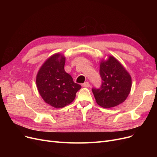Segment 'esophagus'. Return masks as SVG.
<instances>
[{
    "label": "esophagus",
    "mask_w": 157,
    "mask_h": 157,
    "mask_svg": "<svg viewBox=\"0 0 157 157\" xmlns=\"http://www.w3.org/2000/svg\"><path fill=\"white\" fill-rule=\"evenodd\" d=\"M82 86L83 87H86V88H88V87H90V83H89L88 82H85L84 83H83V84H82Z\"/></svg>",
    "instance_id": "esophagus-1"
}]
</instances>
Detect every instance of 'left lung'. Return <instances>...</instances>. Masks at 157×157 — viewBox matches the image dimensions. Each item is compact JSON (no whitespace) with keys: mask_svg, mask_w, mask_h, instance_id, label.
<instances>
[{"mask_svg":"<svg viewBox=\"0 0 157 157\" xmlns=\"http://www.w3.org/2000/svg\"><path fill=\"white\" fill-rule=\"evenodd\" d=\"M101 85L92 91L99 105L104 108L115 107L125 101L130 94L132 79L124 67L113 56L100 63Z\"/></svg>","mask_w":157,"mask_h":157,"instance_id":"8db88e82","label":"left lung"}]
</instances>
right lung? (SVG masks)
<instances>
[{
    "mask_svg": "<svg viewBox=\"0 0 157 157\" xmlns=\"http://www.w3.org/2000/svg\"><path fill=\"white\" fill-rule=\"evenodd\" d=\"M65 57L52 56L42 65L36 75L38 90L44 101L56 108H62L72 102L81 88L64 70Z\"/></svg>",
    "mask_w": 157,
    "mask_h": 157,
    "instance_id": "obj_1",
    "label": "right lung"
}]
</instances>
